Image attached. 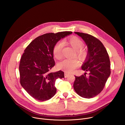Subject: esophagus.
<instances>
[{
    "instance_id": "obj_1",
    "label": "esophagus",
    "mask_w": 125,
    "mask_h": 125,
    "mask_svg": "<svg viewBox=\"0 0 125 125\" xmlns=\"http://www.w3.org/2000/svg\"><path fill=\"white\" fill-rule=\"evenodd\" d=\"M69 75V73H64V77H65V78L67 77Z\"/></svg>"
}]
</instances>
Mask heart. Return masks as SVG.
<instances>
[{
	"mask_svg": "<svg viewBox=\"0 0 125 125\" xmlns=\"http://www.w3.org/2000/svg\"><path fill=\"white\" fill-rule=\"evenodd\" d=\"M66 43L70 45L75 51L76 56L80 58H83L87 55L86 51L83 49L84 43L78 37L75 36H72L67 39ZM63 44L59 42L56 43L53 48L54 57L57 60H60L62 57V50ZM80 65L79 62L76 59H65L60 62L58 64V67L66 73H70Z\"/></svg>",
	"mask_w": 125,
	"mask_h": 125,
	"instance_id": "1",
	"label": "heart"
}]
</instances>
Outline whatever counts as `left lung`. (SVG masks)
Returning <instances> with one entry per match:
<instances>
[{
    "label": "left lung",
    "instance_id": "1",
    "mask_svg": "<svg viewBox=\"0 0 125 125\" xmlns=\"http://www.w3.org/2000/svg\"><path fill=\"white\" fill-rule=\"evenodd\" d=\"M81 37L88 48L85 62L82 69L89 75H75L73 88L80 96L90 99L98 95L103 90L111 73L110 61L107 51L98 38L88 34L74 32Z\"/></svg>",
    "mask_w": 125,
    "mask_h": 125
}]
</instances>
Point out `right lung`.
Returning a JSON list of instances; mask_svg holds the SVG:
<instances>
[{
    "label": "right lung",
    "mask_w": 125,
    "mask_h": 125,
    "mask_svg": "<svg viewBox=\"0 0 125 125\" xmlns=\"http://www.w3.org/2000/svg\"><path fill=\"white\" fill-rule=\"evenodd\" d=\"M72 33L65 31L42 35L33 40L25 49L19 65L20 83L36 100L45 101L53 97L56 92V80L64 77L63 72L49 71L55 65L54 45Z\"/></svg>",
    "instance_id": "right-lung-1"
}]
</instances>
